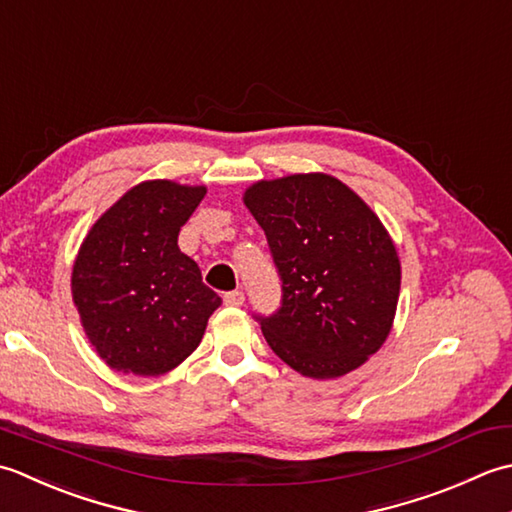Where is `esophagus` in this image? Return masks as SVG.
I'll list each match as a JSON object with an SVG mask.
<instances>
[{"instance_id":"34e87169","label":"esophagus","mask_w":512,"mask_h":512,"mask_svg":"<svg viewBox=\"0 0 512 512\" xmlns=\"http://www.w3.org/2000/svg\"><path fill=\"white\" fill-rule=\"evenodd\" d=\"M223 300H225L227 307H241L243 302H245V294H243L241 289H234V291H227V294L223 296Z\"/></svg>"}]
</instances>
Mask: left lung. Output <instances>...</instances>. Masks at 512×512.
<instances>
[{
	"instance_id": "left-lung-1",
	"label": "left lung",
	"mask_w": 512,
	"mask_h": 512,
	"mask_svg": "<svg viewBox=\"0 0 512 512\" xmlns=\"http://www.w3.org/2000/svg\"><path fill=\"white\" fill-rule=\"evenodd\" d=\"M245 205L263 227L280 307L254 316L271 351L307 378H340L387 340L400 260L380 218L327 174L260 181Z\"/></svg>"
}]
</instances>
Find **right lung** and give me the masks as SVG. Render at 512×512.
<instances>
[{"mask_svg":"<svg viewBox=\"0 0 512 512\" xmlns=\"http://www.w3.org/2000/svg\"><path fill=\"white\" fill-rule=\"evenodd\" d=\"M205 187L148 181L132 187L83 241L72 300L108 367L163 375L201 342L221 296L179 249V232Z\"/></svg>","mask_w":512,"mask_h":512,"instance_id":"add662e5","label":"right lung"}]
</instances>
